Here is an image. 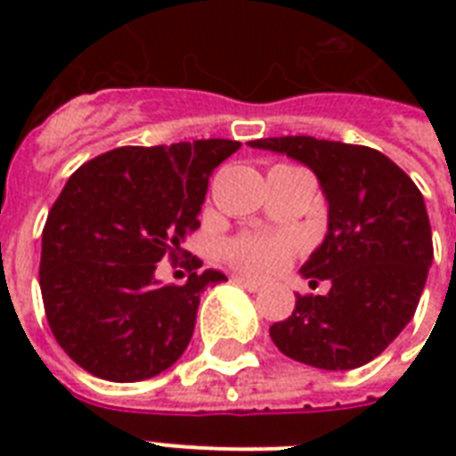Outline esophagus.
<instances>
[{"label": "esophagus", "instance_id": "1", "mask_svg": "<svg viewBox=\"0 0 456 456\" xmlns=\"http://www.w3.org/2000/svg\"><path fill=\"white\" fill-rule=\"evenodd\" d=\"M236 284L243 286V289L250 293L263 291V281H257V279H250V277H243V274H239V277H236Z\"/></svg>", "mask_w": 456, "mask_h": 456}]
</instances>
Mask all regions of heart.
Wrapping results in <instances>:
<instances>
[{"mask_svg": "<svg viewBox=\"0 0 456 456\" xmlns=\"http://www.w3.org/2000/svg\"><path fill=\"white\" fill-rule=\"evenodd\" d=\"M296 241L286 236H243L227 246V256L253 274H272L291 257Z\"/></svg>", "mask_w": 456, "mask_h": 456, "instance_id": "1", "label": "heart"}]
</instances>
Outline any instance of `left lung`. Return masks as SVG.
Listing matches in <instances>:
<instances>
[{
    "instance_id": "obj_1",
    "label": "left lung",
    "mask_w": 456,
    "mask_h": 456,
    "mask_svg": "<svg viewBox=\"0 0 456 456\" xmlns=\"http://www.w3.org/2000/svg\"><path fill=\"white\" fill-rule=\"evenodd\" d=\"M310 167L329 206L324 241L300 267L324 296H298L270 326L274 346L326 371L367 364L410 324L433 265L431 222L417 184L369 146L314 137L248 142Z\"/></svg>"
}]
</instances>
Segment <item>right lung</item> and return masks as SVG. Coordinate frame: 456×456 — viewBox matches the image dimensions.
<instances>
[{
	"mask_svg": "<svg viewBox=\"0 0 456 456\" xmlns=\"http://www.w3.org/2000/svg\"><path fill=\"white\" fill-rule=\"evenodd\" d=\"M239 149L232 139L123 146L70 175L42 232L39 289L53 338L85 371L144 381L182 357L200 293L227 277L163 284L158 263L184 256L208 179Z\"/></svg>",
	"mask_w": 456,
	"mask_h": 456,
	"instance_id": "1",
	"label": "right lung"
}]
</instances>
